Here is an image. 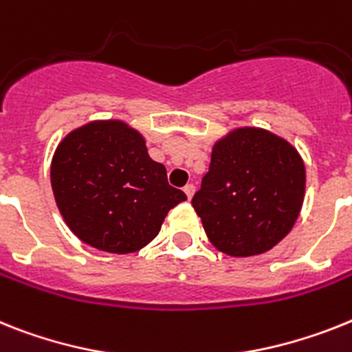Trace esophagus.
Listing matches in <instances>:
<instances>
[{
    "instance_id": "obj_1",
    "label": "esophagus",
    "mask_w": 352,
    "mask_h": 352,
    "mask_svg": "<svg viewBox=\"0 0 352 352\" xmlns=\"http://www.w3.org/2000/svg\"><path fill=\"white\" fill-rule=\"evenodd\" d=\"M184 193H186V197H188V200L193 199L195 186H193V184H186V186H184Z\"/></svg>"
}]
</instances>
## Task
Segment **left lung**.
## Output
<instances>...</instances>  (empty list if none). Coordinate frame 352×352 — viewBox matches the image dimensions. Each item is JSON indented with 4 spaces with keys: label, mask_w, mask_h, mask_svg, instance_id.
I'll return each mask as SVG.
<instances>
[{
    "label": "left lung",
    "mask_w": 352,
    "mask_h": 352,
    "mask_svg": "<svg viewBox=\"0 0 352 352\" xmlns=\"http://www.w3.org/2000/svg\"><path fill=\"white\" fill-rule=\"evenodd\" d=\"M306 190L299 152L265 129L243 126L214 143L195 211L209 241L232 258L267 252L292 231Z\"/></svg>",
    "instance_id": "8db88e82"
}]
</instances>
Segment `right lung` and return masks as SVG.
<instances>
[{"label":"right lung","instance_id":"obj_1","mask_svg":"<svg viewBox=\"0 0 352 352\" xmlns=\"http://www.w3.org/2000/svg\"><path fill=\"white\" fill-rule=\"evenodd\" d=\"M52 190L71 232L94 249L131 254L159 234L168 211L186 200L140 132L120 120L71 131L52 159Z\"/></svg>","mask_w":352,"mask_h":352}]
</instances>
